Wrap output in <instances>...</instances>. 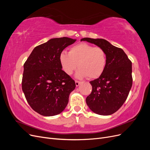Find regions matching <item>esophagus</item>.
Listing matches in <instances>:
<instances>
[{"label": "esophagus", "mask_w": 150, "mask_h": 150, "mask_svg": "<svg viewBox=\"0 0 150 150\" xmlns=\"http://www.w3.org/2000/svg\"><path fill=\"white\" fill-rule=\"evenodd\" d=\"M75 83H76V86H78L79 85V84L81 83L80 81H75Z\"/></svg>", "instance_id": "34e87169"}]
</instances>
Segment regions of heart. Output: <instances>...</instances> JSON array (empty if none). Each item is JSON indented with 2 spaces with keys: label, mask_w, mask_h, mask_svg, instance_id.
Here are the masks:
<instances>
[{
  "label": "heart",
  "mask_w": 150,
  "mask_h": 150,
  "mask_svg": "<svg viewBox=\"0 0 150 150\" xmlns=\"http://www.w3.org/2000/svg\"><path fill=\"white\" fill-rule=\"evenodd\" d=\"M59 60L63 70L71 75L79 67L76 77L89 79L99 78L105 69L106 54L101 47H95L87 43H80L72 46L69 53L63 51L61 53Z\"/></svg>",
  "instance_id": "b5f03b06"
}]
</instances>
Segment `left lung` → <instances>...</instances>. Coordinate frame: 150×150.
Returning a JSON list of instances; mask_svg holds the SVG:
<instances>
[{"label": "left lung", "mask_w": 150, "mask_h": 150, "mask_svg": "<svg viewBox=\"0 0 150 150\" xmlns=\"http://www.w3.org/2000/svg\"><path fill=\"white\" fill-rule=\"evenodd\" d=\"M81 40L103 49L107 59L102 74L89 82L92 92L86 98V103L90 110L98 115H112L128 98L133 84L132 62L123 50L112 46L105 39L85 38Z\"/></svg>", "instance_id": "left-lung-1"}]
</instances>
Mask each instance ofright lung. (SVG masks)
Masks as SVG:
<instances>
[{
    "instance_id": "obj_1",
    "label": "right lung",
    "mask_w": 150,
    "mask_h": 150,
    "mask_svg": "<svg viewBox=\"0 0 150 150\" xmlns=\"http://www.w3.org/2000/svg\"><path fill=\"white\" fill-rule=\"evenodd\" d=\"M76 39L54 38L36 46L24 64L22 89L33 110L44 116L64 111L75 81L62 71L59 56Z\"/></svg>"
}]
</instances>
